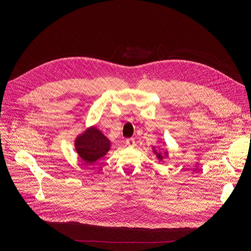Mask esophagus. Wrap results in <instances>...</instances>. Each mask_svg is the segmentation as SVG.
<instances>
[{
    "label": "esophagus",
    "instance_id": "1",
    "mask_svg": "<svg viewBox=\"0 0 251 251\" xmlns=\"http://www.w3.org/2000/svg\"><path fill=\"white\" fill-rule=\"evenodd\" d=\"M126 145L129 146V147H135L136 146V142L133 138H130V139H127L126 140Z\"/></svg>",
    "mask_w": 251,
    "mask_h": 251
}]
</instances>
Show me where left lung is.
Returning <instances> with one entry per match:
<instances>
[{
  "label": "left lung",
  "mask_w": 251,
  "mask_h": 251,
  "mask_svg": "<svg viewBox=\"0 0 251 251\" xmlns=\"http://www.w3.org/2000/svg\"><path fill=\"white\" fill-rule=\"evenodd\" d=\"M154 152H155V153H156V155H157V158H158V159H160V160H162V159H163V157H164V156H163V155H162V154H161V153H159V152H157V151H156V150H154ZM165 154H166V153H165Z\"/></svg>",
  "instance_id": "1"
}]
</instances>
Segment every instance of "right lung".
<instances>
[{
  "instance_id": "1",
  "label": "right lung",
  "mask_w": 251,
  "mask_h": 251,
  "mask_svg": "<svg viewBox=\"0 0 251 251\" xmlns=\"http://www.w3.org/2000/svg\"><path fill=\"white\" fill-rule=\"evenodd\" d=\"M75 149L88 165L95 163L110 149V141L94 127L86 130L75 141Z\"/></svg>"
}]
</instances>
